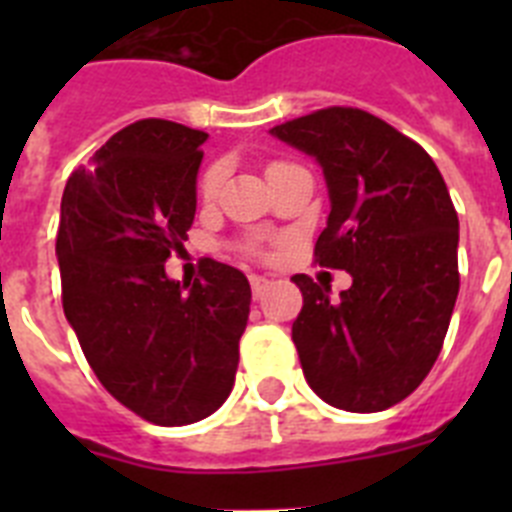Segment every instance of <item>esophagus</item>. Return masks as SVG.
Listing matches in <instances>:
<instances>
[{"mask_svg": "<svg viewBox=\"0 0 512 512\" xmlns=\"http://www.w3.org/2000/svg\"><path fill=\"white\" fill-rule=\"evenodd\" d=\"M271 287V282L266 277H259V274H253L251 277V289H253V297H256V300H259L261 295H264L266 289Z\"/></svg>", "mask_w": 512, "mask_h": 512, "instance_id": "34e87169", "label": "esophagus"}]
</instances>
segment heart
Wrapping results in <instances>:
<instances>
[{
    "label": "heart",
    "instance_id": "b5f03b06",
    "mask_svg": "<svg viewBox=\"0 0 512 512\" xmlns=\"http://www.w3.org/2000/svg\"><path fill=\"white\" fill-rule=\"evenodd\" d=\"M217 179H220V169H210V171H207V174H205V179H202V192H205L207 197H210V194L215 192Z\"/></svg>",
    "mask_w": 512,
    "mask_h": 512
}]
</instances>
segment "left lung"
<instances>
[{"label": "left lung", "instance_id": "1", "mask_svg": "<svg viewBox=\"0 0 512 512\" xmlns=\"http://www.w3.org/2000/svg\"><path fill=\"white\" fill-rule=\"evenodd\" d=\"M320 164L328 225L315 261L354 284L330 300L307 274L292 341L312 392L348 413H379L431 372L459 295V217L423 148L356 107H328L271 128Z\"/></svg>", "mask_w": 512, "mask_h": 512}]
</instances>
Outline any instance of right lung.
<instances>
[{"label": "right lung", "instance_id": "1", "mask_svg": "<svg viewBox=\"0 0 512 512\" xmlns=\"http://www.w3.org/2000/svg\"><path fill=\"white\" fill-rule=\"evenodd\" d=\"M207 133L138 120L112 135L61 200L63 312L104 390L148 423L215 413L235 382L251 312L243 271L207 259L192 284L166 277L197 212Z\"/></svg>", "mask_w": 512, "mask_h": 512}]
</instances>
